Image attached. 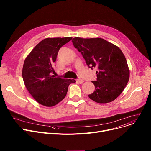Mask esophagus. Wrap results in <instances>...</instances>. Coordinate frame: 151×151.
I'll return each mask as SVG.
<instances>
[{
  "mask_svg": "<svg viewBox=\"0 0 151 151\" xmlns=\"http://www.w3.org/2000/svg\"><path fill=\"white\" fill-rule=\"evenodd\" d=\"M76 82H77L78 84H82V83H83L84 81H83V79H77V80H76Z\"/></svg>",
  "mask_w": 151,
  "mask_h": 151,
  "instance_id": "esophagus-1",
  "label": "esophagus"
}]
</instances>
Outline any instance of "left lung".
I'll return each mask as SVG.
<instances>
[{
	"label": "left lung",
	"instance_id": "obj_1",
	"mask_svg": "<svg viewBox=\"0 0 151 151\" xmlns=\"http://www.w3.org/2000/svg\"><path fill=\"white\" fill-rule=\"evenodd\" d=\"M72 41L88 67L98 69L96 81H92L95 90L88 97L98 103L113 101L122 93L129 79V67L122 50L99 37H76Z\"/></svg>",
	"mask_w": 151,
	"mask_h": 151
}]
</instances>
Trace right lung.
Listing matches in <instances>:
<instances>
[{"instance_id":"right-lung-1","label":"right lung","mask_w":151,"mask_h":151,"mask_svg":"<svg viewBox=\"0 0 151 151\" xmlns=\"http://www.w3.org/2000/svg\"><path fill=\"white\" fill-rule=\"evenodd\" d=\"M72 37H48L43 39L25 58L22 78L28 92L42 106L53 107L65 97L68 86L75 79H63L52 73L59 50Z\"/></svg>"}]
</instances>
